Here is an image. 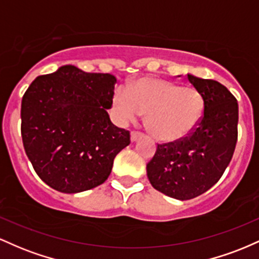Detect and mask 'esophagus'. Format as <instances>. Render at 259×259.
Segmentation results:
<instances>
[{"label":"esophagus","instance_id":"obj_1","mask_svg":"<svg viewBox=\"0 0 259 259\" xmlns=\"http://www.w3.org/2000/svg\"><path fill=\"white\" fill-rule=\"evenodd\" d=\"M141 137H142V133L132 132L131 133V142H132V143H135V142H137Z\"/></svg>","mask_w":259,"mask_h":259}]
</instances>
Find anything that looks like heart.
Here are the masks:
<instances>
[{"instance_id":"obj_1","label":"heart","mask_w":259,"mask_h":259,"mask_svg":"<svg viewBox=\"0 0 259 259\" xmlns=\"http://www.w3.org/2000/svg\"><path fill=\"white\" fill-rule=\"evenodd\" d=\"M112 111L121 122L145 115V128L159 142L171 143L191 135L204 111L202 95L193 87H180L155 77H143L117 89L111 99Z\"/></svg>"}]
</instances>
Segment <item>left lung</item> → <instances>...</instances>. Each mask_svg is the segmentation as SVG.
I'll use <instances>...</instances> for the list:
<instances>
[{
  "mask_svg": "<svg viewBox=\"0 0 259 259\" xmlns=\"http://www.w3.org/2000/svg\"><path fill=\"white\" fill-rule=\"evenodd\" d=\"M202 95L204 112L197 128L175 143L158 145L147 176L159 192L179 200L200 196L219 181L234 155L239 105L226 87L187 74Z\"/></svg>",
  "mask_w": 259,
  "mask_h": 259,
  "instance_id": "1",
  "label": "left lung"
}]
</instances>
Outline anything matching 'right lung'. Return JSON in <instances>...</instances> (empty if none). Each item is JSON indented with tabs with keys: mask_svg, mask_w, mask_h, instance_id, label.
Here are the masks:
<instances>
[{
	"mask_svg": "<svg viewBox=\"0 0 259 259\" xmlns=\"http://www.w3.org/2000/svg\"><path fill=\"white\" fill-rule=\"evenodd\" d=\"M116 77L72 65L39 75L22 99V139L37 176L62 193L98 187L111 174L115 156L130 144L116 127L111 107Z\"/></svg>",
	"mask_w": 259,
	"mask_h": 259,
	"instance_id": "obj_1",
	"label": "right lung"
}]
</instances>
